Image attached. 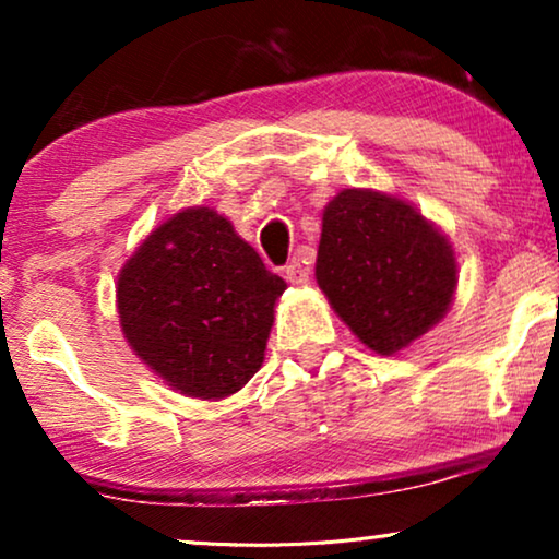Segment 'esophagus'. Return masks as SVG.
Instances as JSON below:
<instances>
[{
	"label": "esophagus",
	"mask_w": 559,
	"mask_h": 559,
	"mask_svg": "<svg viewBox=\"0 0 559 559\" xmlns=\"http://www.w3.org/2000/svg\"><path fill=\"white\" fill-rule=\"evenodd\" d=\"M285 277H287V282H293V285H308L310 272H308V266H305L302 259H293V262L285 266Z\"/></svg>",
	"instance_id": "1"
}]
</instances>
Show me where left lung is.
Segmentation results:
<instances>
[{
	"label": "left lung",
	"instance_id": "1",
	"mask_svg": "<svg viewBox=\"0 0 559 559\" xmlns=\"http://www.w3.org/2000/svg\"><path fill=\"white\" fill-rule=\"evenodd\" d=\"M455 272L445 236L400 198L354 188L325 205L318 285L377 354H396L445 316Z\"/></svg>",
	"mask_w": 559,
	"mask_h": 559
}]
</instances>
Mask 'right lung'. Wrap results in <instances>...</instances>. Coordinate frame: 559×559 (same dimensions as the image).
Returning <instances> with one entry per match:
<instances>
[{"mask_svg":"<svg viewBox=\"0 0 559 559\" xmlns=\"http://www.w3.org/2000/svg\"><path fill=\"white\" fill-rule=\"evenodd\" d=\"M285 287L224 216L188 209L152 231L121 270V331L180 394L221 400L262 366Z\"/></svg>","mask_w":559,"mask_h":559,"instance_id":"add662e5","label":"right lung"}]
</instances>
